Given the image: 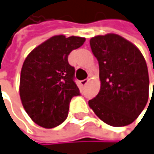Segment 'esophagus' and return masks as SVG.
I'll return each mask as SVG.
<instances>
[{
  "instance_id": "esophagus-1",
  "label": "esophagus",
  "mask_w": 154,
  "mask_h": 154,
  "mask_svg": "<svg viewBox=\"0 0 154 154\" xmlns=\"http://www.w3.org/2000/svg\"><path fill=\"white\" fill-rule=\"evenodd\" d=\"M88 82V79H83V80H81V81H80V83H81V85H82V86H85Z\"/></svg>"
}]
</instances>
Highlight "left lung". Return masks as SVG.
Instances as JSON below:
<instances>
[{"mask_svg": "<svg viewBox=\"0 0 154 154\" xmlns=\"http://www.w3.org/2000/svg\"><path fill=\"white\" fill-rule=\"evenodd\" d=\"M90 43L99 62L100 88L88 106L107 125L128 126L138 118L149 99L146 61L137 47L117 34L93 37Z\"/></svg>", "mask_w": 154, "mask_h": 154, "instance_id": "8db88e82", "label": "left lung"}]
</instances>
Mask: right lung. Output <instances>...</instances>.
Instances as JSON below:
<instances>
[{"instance_id": "1", "label": "right lung", "mask_w": 154, "mask_h": 154, "mask_svg": "<svg viewBox=\"0 0 154 154\" xmlns=\"http://www.w3.org/2000/svg\"><path fill=\"white\" fill-rule=\"evenodd\" d=\"M85 40L75 36H54L32 50L24 61L20 99L26 114L37 125L45 128L59 126L68 116L71 99L80 95L68 55Z\"/></svg>"}]
</instances>
